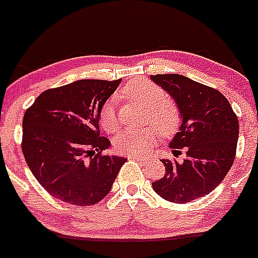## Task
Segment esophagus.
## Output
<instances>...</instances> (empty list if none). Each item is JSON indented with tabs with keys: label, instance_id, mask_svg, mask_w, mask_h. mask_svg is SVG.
Instances as JSON below:
<instances>
[{
	"label": "esophagus",
	"instance_id": "1",
	"mask_svg": "<svg viewBox=\"0 0 258 258\" xmlns=\"http://www.w3.org/2000/svg\"><path fill=\"white\" fill-rule=\"evenodd\" d=\"M128 159L131 160H138V161H148V159H146V157H142V156H128Z\"/></svg>",
	"mask_w": 258,
	"mask_h": 258
}]
</instances>
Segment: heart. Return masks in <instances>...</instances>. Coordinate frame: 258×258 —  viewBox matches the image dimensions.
<instances>
[{
    "instance_id": "obj_1",
    "label": "heart",
    "mask_w": 258,
    "mask_h": 258,
    "mask_svg": "<svg viewBox=\"0 0 258 258\" xmlns=\"http://www.w3.org/2000/svg\"><path fill=\"white\" fill-rule=\"evenodd\" d=\"M119 94L134 102L144 106L147 110L146 122L155 125H147L142 130H124L114 138V147L119 153L128 156H144L159 143L162 135H172L181 123L178 106L165 98V92L144 79H136L127 82ZM99 123L107 133H114L119 127L116 103L109 98L99 111Z\"/></svg>"
}]
</instances>
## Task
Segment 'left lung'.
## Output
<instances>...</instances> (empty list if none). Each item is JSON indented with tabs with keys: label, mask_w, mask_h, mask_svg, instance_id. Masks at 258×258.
Segmentation results:
<instances>
[{
	"label": "left lung",
	"mask_w": 258,
	"mask_h": 258,
	"mask_svg": "<svg viewBox=\"0 0 258 258\" xmlns=\"http://www.w3.org/2000/svg\"><path fill=\"white\" fill-rule=\"evenodd\" d=\"M151 79L165 89L178 106L182 124L170 143L173 155L185 159L161 160L165 174L152 182L160 197L186 203L207 196L222 182L233 164L239 139V120L219 90L181 75H156Z\"/></svg>",
	"instance_id": "obj_1"
}]
</instances>
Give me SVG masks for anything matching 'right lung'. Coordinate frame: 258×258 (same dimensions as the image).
<instances>
[{
    "label": "right lung",
    "instance_id": "1",
    "mask_svg": "<svg viewBox=\"0 0 258 258\" xmlns=\"http://www.w3.org/2000/svg\"><path fill=\"white\" fill-rule=\"evenodd\" d=\"M120 80H79L48 89L26 110L22 151L38 182L52 197L90 206L111 190L124 157L105 155L99 111Z\"/></svg>",
    "mask_w": 258,
    "mask_h": 258
}]
</instances>
